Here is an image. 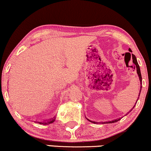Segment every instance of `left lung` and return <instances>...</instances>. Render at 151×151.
I'll use <instances>...</instances> for the list:
<instances>
[{"label":"left lung","mask_w":151,"mask_h":151,"mask_svg":"<svg viewBox=\"0 0 151 151\" xmlns=\"http://www.w3.org/2000/svg\"><path fill=\"white\" fill-rule=\"evenodd\" d=\"M129 52H132V50H131V49H129ZM132 59H133V63L135 65H136V68H137V74H138V76H139V81H140V83H141H141H142V78H141V71H140V68H139V64H138V62H137V58H136V57L134 55H133V54H132ZM141 87H142V86H141V89H140V93H141ZM140 93H139V97H138V99H139V95H140ZM138 99H137V101H138ZM137 104V103H136ZM134 106H135V105L134 106V107L132 108V110L134 108ZM131 110V111H132ZM129 111V112H130ZM120 119H118V120H112V121H109V122H106V123H113V122H118V120H120ZM87 120H89V121H90L91 122H93V123H98L97 122H94V121H91V120H89V119H87ZM104 123V122H103ZM104 123H106V122H104Z\"/></svg>","instance_id":"8db88e82"}]
</instances>
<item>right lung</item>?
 <instances>
[{
  "instance_id": "1",
  "label": "right lung",
  "mask_w": 151,
  "mask_h": 151,
  "mask_svg": "<svg viewBox=\"0 0 151 151\" xmlns=\"http://www.w3.org/2000/svg\"><path fill=\"white\" fill-rule=\"evenodd\" d=\"M55 118H54V119H52V120H50L48 121V122H38V123L40 124H50V123H52L53 122H55Z\"/></svg>"
}]
</instances>
